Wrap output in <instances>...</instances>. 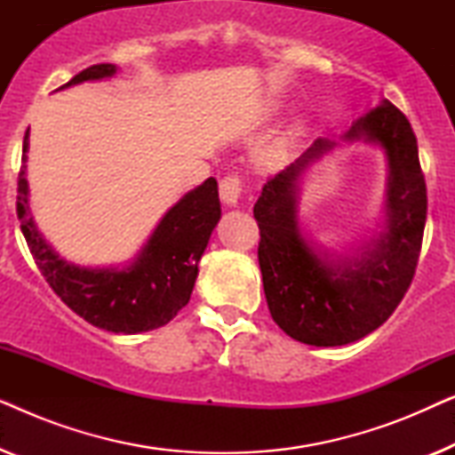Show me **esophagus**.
<instances>
[{
    "mask_svg": "<svg viewBox=\"0 0 455 455\" xmlns=\"http://www.w3.org/2000/svg\"><path fill=\"white\" fill-rule=\"evenodd\" d=\"M220 196L228 207H235L242 196V178L238 173H229L220 182Z\"/></svg>",
    "mask_w": 455,
    "mask_h": 455,
    "instance_id": "1",
    "label": "esophagus"
}]
</instances>
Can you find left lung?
Returning <instances> with one entry per match:
<instances>
[{"label": "left lung", "instance_id": "left-lung-1", "mask_svg": "<svg viewBox=\"0 0 455 455\" xmlns=\"http://www.w3.org/2000/svg\"><path fill=\"white\" fill-rule=\"evenodd\" d=\"M346 140L377 142L387 155V223L358 257L319 252L298 228V180L338 145L316 139L294 164L267 180L254 220L259 265L273 321L308 346H346L375 331L402 302L420 257L427 184L408 117L383 99L347 130Z\"/></svg>", "mask_w": 455, "mask_h": 455}]
</instances>
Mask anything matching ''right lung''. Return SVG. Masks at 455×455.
<instances>
[{"instance_id":"1","label":"right lung","mask_w":455,"mask_h":455,"mask_svg":"<svg viewBox=\"0 0 455 455\" xmlns=\"http://www.w3.org/2000/svg\"><path fill=\"white\" fill-rule=\"evenodd\" d=\"M114 64H97L76 74L72 84L111 78ZM28 130L22 145L18 173L16 213L41 275L64 304L91 325L111 333H142L164 327L190 300L198 275V260L209 244L211 232L221 217L217 180L209 178L184 195L164 215L151 238L126 267L89 269L68 263L36 229L28 209L27 182Z\"/></svg>"}]
</instances>
